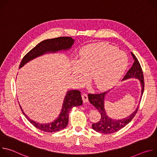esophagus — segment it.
I'll return each instance as SVG.
<instances>
[{
    "mask_svg": "<svg viewBox=\"0 0 157 157\" xmlns=\"http://www.w3.org/2000/svg\"><path fill=\"white\" fill-rule=\"evenodd\" d=\"M82 99L83 102H87L88 101V96L86 93H82Z\"/></svg>",
    "mask_w": 157,
    "mask_h": 157,
    "instance_id": "esophagus-1",
    "label": "esophagus"
}]
</instances>
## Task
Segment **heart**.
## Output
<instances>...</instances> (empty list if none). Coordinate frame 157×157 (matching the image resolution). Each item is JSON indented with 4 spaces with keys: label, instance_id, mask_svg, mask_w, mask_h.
Here are the masks:
<instances>
[{
    "label": "heart",
    "instance_id": "1",
    "mask_svg": "<svg viewBox=\"0 0 157 157\" xmlns=\"http://www.w3.org/2000/svg\"><path fill=\"white\" fill-rule=\"evenodd\" d=\"M78 63L73 73L81 83L88 75L95 86L104 89L114 85L121 79L128 65L127 55L110 44L100 43L84 47L78 55Z\"/></svg>",
    "mask_w": 157,
    "mask_h": 157
}]
</instances>
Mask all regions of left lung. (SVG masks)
<instances>
[{
    "label": "left lung",
    "mask_w": 157,
    "mask_h": 157,
    "mask_svg": "<svg viewBox=\"0 0 157 157\" xmlns=\"http://www.w3.org/2000/svg\"><path fill=\"white\" fill-rule=\"evenodd\" d=\"M131 53L133 58L134 62L131 68L128 70V71L124 76V79L135 78L140 80L142 86V95L139 102V104L136 110L134 111L130 116L122 120H114L109 118L107 116L104 107V97L107 92L105 91L101 93L88 94V99L89 102H90V103L92 104L99 111V113L101 115L100 121L96 123L93 124L92 125L93 128L96 132H99L105 134L116 132L121 130V128H124L126 125H127L132 120V119L136 115L137 113L144 90V77L142 69L141 68L139 61H138L137 58L133 55V53Z\"/></svg>",
    "instance_id": "1"
}]
</instances>
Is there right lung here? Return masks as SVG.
Segmentation results:
<instances>
[{
  "instance_id": "add662e5",
  "label": "right lung",
  "mask_w": 157,
  "mask_h": 157,
  "mask_svg": "<svg viewBox=\"0 0 157 157\" xmlns=\"http://www.w3.org/2000/svg\"><path fill=\"white\" fill-rule=\"evenodd\" d=\"M74 42L75 40L71 37L68 36H61L42 41L24 56L20 63L19 68H21L29 61L41 56L44 53L56 52L62 50H68L71 47ZM82 104V101L79 91L70 90L68 91L64 98L62 110L59 117L54 122L45 124H40L30 119L24 113L20 105H19L24 116L33 126L43 132H54L65 128L68 123L70 110L73 107L79 106Z\"/></svg>"
}]
</instances>
